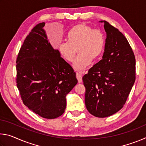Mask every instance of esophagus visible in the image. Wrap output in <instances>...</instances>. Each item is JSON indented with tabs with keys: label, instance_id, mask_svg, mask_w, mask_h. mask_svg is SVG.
Here are the masks:
<instances>
[{
	"label": "esophagus",
	"instance_id": "obj_1",
	"mask_svg": "<svg viewBox=\"0 0 146 146\" xmlns=\"http://www.w3.org/2000/svg\"><path fill=\"white\" fill-rule=\"evenodd\" d=\"M76 78H77L78 82L79 83H81L82 82V75L79 73H76Z\"/></svg>",
	"mask_w": 146,
	"mask_h": 146
}]
</instances>
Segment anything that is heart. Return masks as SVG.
Here are the masks:
<instances>
[{"instance_id": "1", "label": "heart", "mask_w": 146, "mask_h": 146, "mask_svg": "<svg viewBox=\"0 0 146 146\" xmlns=\"http://www.w3.org/2000/svg\"><path fill=\"white\" fill-rule=\"evenodd\" d=\"M67 42H61L58 46V51L62 58L72 62L76 55L79 54L73 62V67L77 71L85 70L92 62L101 55L104 48L105 38L102 31L93 29L85 24L74 26L66 36Z\"/></svg>"}]
</instances>
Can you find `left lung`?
<instances>
[{"mask_svg":"<svg viewBox=\"0 0 146 146\" xmlns=\"http://www.w3.org/2000/svg\"><path fill=\"white\" fill-rule=\"evenodd\" d=\"M102 60L83 76L86 107L91 115L104 118L123 108L135 81V57L124 35L108 22Z\"/></svg>","mask_w":146,"mask_h":146,"instance_id":"obj_1","label":"left lung"}]
</instances>
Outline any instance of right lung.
Masks as SVG:
<instances>
[{
    "label": "right lung",
    "mask_w": 146,
    "mask_h": 146,
    "mask_svg": "<svg viewBox=\"0 0 146 146\" xmlns=\"http://www.w3.org/2000/svg\"><path fill=\"white\" fill-rule=\"evenodd\" d=\"M34 27L17 58V86L24 105L48 119L63 114L66 95L77 84L76 73L51 45L43 28Z\"/></svg>",
    "instance_id": "obj_1"
}]
</instances>
